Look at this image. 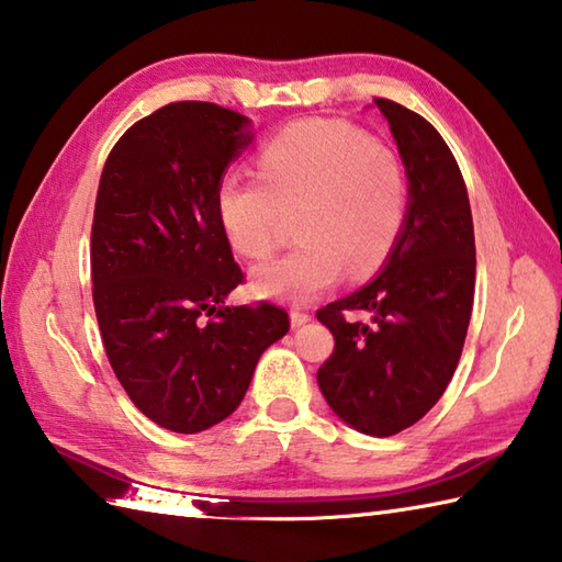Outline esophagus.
I'll use <instances>...</instances> for the list:
<instances>
[{
    "label": "esophagus",
    "mask_w": 562,
    "mask_h": 562,
    "mask_svg": "<svg viewBox=\"0 0 562 562\" xmlns=\"http://www.w3.org/2000/svg\"><path fill=\"white\" fill-rule=\"evenodd\" d=\"M307 322H312V314H310V312H300V310H292V312H290V324H292V329H297V326L307 324Z\"/></svg>",
    "instance_id": "esophagus-1"
}]
</instances>
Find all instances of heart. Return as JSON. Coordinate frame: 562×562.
Here are the masks:
<instances>
[{
    "label": "heart",
    "mask_w": 562,
    "mask_h": 562,
    "mask_svg": "<svg viewBox=\"0 0 562 562\" xmlns=\"http://www.w3.org/2000/svg\"><path fill=\"white\" fill-rule=\"evenodd\" d=\"M262 181L226 177L216 189L231 248L262 260L278 246L282 211H300V248L260 265L250 292L307 304L341 280L373 272L401 233L407 189L401 161L366 132L334 120L294 122L258 157Z\"/></svg>",
    "instance_id": "heart-1"
}]
</instances>
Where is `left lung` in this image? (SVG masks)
<instances>
[{
	"label": "left lung",
	"instance_id": "obj_1",
	"mask_svg": "<svg viewBox=\"0 0 562 562\" xmlns=\"http://www.w3.org/2000/svg\"><path fill=\"white\" fill-rule=\"evenodd\" d=\"M373 105L405 167V218L375 278L316 312L336 341L316 383L346 425L391 437L420 420L452 381L472 316L476 250L462 171L440 132L393 100ZM356 311L370 322L353 321Z\"/></svg>",
	"mask_w": 562,
	"mask_h": 562
}]
</instances>
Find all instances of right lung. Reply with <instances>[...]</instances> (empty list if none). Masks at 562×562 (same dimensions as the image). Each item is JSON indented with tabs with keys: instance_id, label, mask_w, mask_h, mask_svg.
Returning a JSON list of instances; mask_svg holds the SVG:
<instances>
[{
	"instance_id": "right-lung-1",
	"label": "right lung",
	"mask_w": 562,
	"mask_h": 562,
	"mask_svg": "<svg viewBox=\"0 0 562 562\" xmlns=\"http://www.w3.org/2000/svg\"><path fill=\"white\" fill-rule=\"evenodd\" d=\"M255 139L252 120L171 103L132 125L100 177L90 265L112 371L151 423L193 435L236 411L288 312L233 307L243 282L216 189Z\"/></svg>"
}]
</instances>
